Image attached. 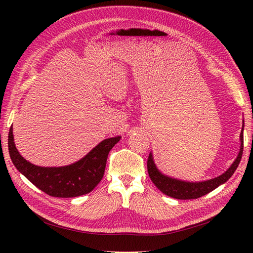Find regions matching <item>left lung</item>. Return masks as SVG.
<instances>
[{"mask_svg": "<svg viewBox=\"0 0 253 253\" xmlns=\"http://www.w3.org/2000/svg\"><path fill=\"white\" fill-rule=\"evenodd\" d=\"M244 125L241 131V148L239 155L230 166L229 169L221 175L217 176L215 178H212L205 181L198 182H190L183 181L176 178H172L163 174L160 172L157 167L155 166L154 160H153L152 153H150L148 158V172L151 180L153 183L162 191V192L168 196L176 198V200H195V198L202 197L206 194H208L214 189H216L218 186L223 185L229 178L231 177L235 172L236 168L239 167V164L242 159L243 149H244Z\"/></svg>", "mask_w": 253, "mask_h": 253, "instance_id": "8db88e82", "label": "left lung"}]
</instances>
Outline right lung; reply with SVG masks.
I'll return each instance as SVG.
<instances>
[{"mask_svg":"<svg viewBox=\"0 0 253 253\" xmlns=\"http://www.w3.org/2000/svg\"><path fill=\"white\" fill-rule=\"evenodd\" d=\"M121 137L101 141L77 163L65 167H39L23 158L13 141L12 126L8 134L9 155L20 173L43 192L53 197H76L89 193L103 177L106 159Z\"/></svg>","mask_w":253,"mask_h":253,"instance_id":"right-lung-1","label":"right lung"}]
</instances>
